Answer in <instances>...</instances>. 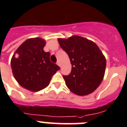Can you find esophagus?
<instances>
[{
	"instance_id": "obj_1",
	"label": "esophagus",
	"mask_w": 127,
	"mask_h": 127,
	"mask_svg": "<svg viewBox=\"0 0 127 127\" xmlns=\"http://www.w3.org/2000/svg\"><path fill=\"white\" fill-rule=\"evenodd\" d=\"M57 64L58 65V66H60V62H59V61L57 62Z\"/></svg>"
}]
</instances>
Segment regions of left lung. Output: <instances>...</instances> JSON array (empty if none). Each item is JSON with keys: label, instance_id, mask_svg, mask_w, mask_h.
<instances>
[{"label": "left lung", "instance_id": "1", "mask_svg": "<svg viewBox=\"0 0 127 127\" xmlns=\"http://www.w3.org/2000/svg\"><path fill=\"white\" fill-rule=\"evenodd\" d=\"M58 41L72 64L70 74L63 76L67 88L79 96L94 92L101 83L106 67L105 58L98 46L77 35Z\"/></svg>", "mask_w": 127, "mask_h": 127}]
</instances>
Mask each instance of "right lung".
<instances>
[{
    "instance_id": "add662e5",
    "label": "right lung",
    "mask_w": 127,
    "mask_h": 127,
    "mask_svg": "<svg viewBox=\"0 0 127 127\" xmlns=\"http://www.w3.org/2000/svg\"><path fill=\"white\" fill-rule=\"evenodd\" d=\"M45 40L30 38L19 46L11 58L13 76L20 85L32 92H38L50 84L51 77L60 68L50 60V52L43 48Z\"/></svg>"
}]
</instances>
